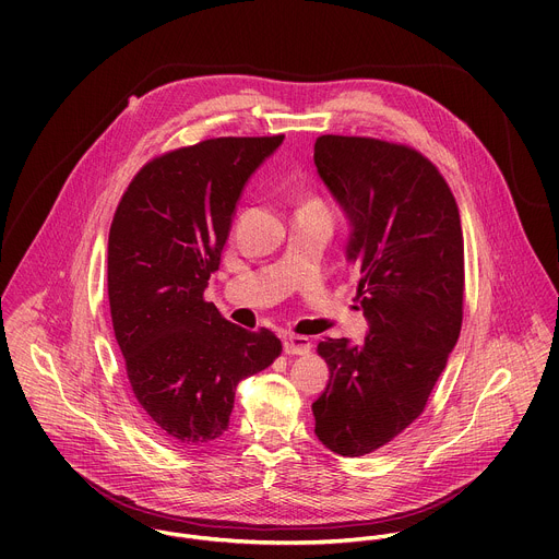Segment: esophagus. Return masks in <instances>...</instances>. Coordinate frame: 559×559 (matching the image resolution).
Returning <instances> with one entry per match:
<instances>
[{"instance_id":"34e87169","label":"esophagus","mask_w":559,"mask_h":559,"mask_svg":"<svg viewBox=\"0 0 559 559\" xmlns=\"http://www.w3.org/2000/svg\"><path fill=\"white\" fill-rule=\"evenodd\" d=\"M309 334H311V330L305 323H294V328L289 332V338L285 341V347L287 349H307L311 345Z\"/></svg>"}]
</instances>
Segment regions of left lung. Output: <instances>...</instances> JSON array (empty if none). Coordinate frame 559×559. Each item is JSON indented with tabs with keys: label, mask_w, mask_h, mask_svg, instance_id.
Segmentation results:
<instances>
[{
	"label": "left lung",
	"mask_w": 559,
	"mask_h": 559,
	"mask_svg": "<svg viewBox=\"0 0 559 559\" xmlns=\"http://www.w3.org/2000/svg\"><path fill=\"white\" fill-rule=\"evenodd\" d=\"M218 136L147 162L123 192L108 238L112 328L139 405L181 442L218 438L236 384L283 352L254 313L227 318L205 300L231 214L272 152Z\"/></svg>",
	"instance_id": "1"
}]
</instances>
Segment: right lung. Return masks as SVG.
<instances>
[{
  "label": "right lung",
  "instance_id": "1",
  "mask_svg": "<svg viewBox=\"0 0 559 559\" xmlns=\"http://www.w3.org/2000/svg\"><path fill=\"white\" fill-rule=\"evenodd\" d=\"M318 175L352 225L347 259L362 274L365 330L325 338L330 382L311 405L316 436L358 457L407 429L457 343L464 243L455 199L418 150L369 136H318Z\"/></svg>",
  "mask_w": 559,
  "mask_h": 559
}]
</instances>
